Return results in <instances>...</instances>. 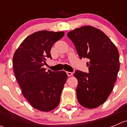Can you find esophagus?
Instances as JSON below:
<instances>
[{
	"label": "esophagus",
	"mask_w": 127,
	"mask_h": 127,
	"mask_svg": "<svg viewBox=\"0 0 127 127\" xmlns=\"http://www.w3.org/2000/svg\"><path fill=\"white\" fill-rule=\"evenodd\" d=\"M66 74H67V75H68V76H71V75H72V72H66Z\"/></svg>",
	"instance_id": "34e87169"
}]
</instances>
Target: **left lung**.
I'll return each mask as SVG.
<instances>
[{
  "label": "left lung",
  "instance_id": "obj_1",
  "mask_svg": "<svg viewBox=\"0 0 127 127\" xmlns=\"http://www.w3.org/2000/svg\"><path fill=\"white\" fill-rule=\"evenodd\" d=\"M80 59H88V73L77 70L76 89L79 103L86 108H96L107 99L113 90L120 68L117 47L99 29L85 26L67 34Z\"/></svg>",
  "mask_w": 127,
  "mask_h": 127
}]
</instances>
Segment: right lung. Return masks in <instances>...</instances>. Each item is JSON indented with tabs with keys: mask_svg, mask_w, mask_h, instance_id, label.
<instances>
[{
	"mask_svg": "<svg viewBox=\"0 0 127 127\" xmlns=\"http://www.w3.org/2000/svg\"><path fill=\"white\" fill-rule=\"evenodd\" d=\"M64 35V32L40 31L27 37L13 58L15 77L24 98L34 108L50 111L58 106L67 80L64 71H46L43 66L52 58L53 45Z\"/></svg>",
	"mask_w": 127,
	"mask_h": 127,
	"instance_id": "1",
	"label": "right lung"
}]
</instances>
